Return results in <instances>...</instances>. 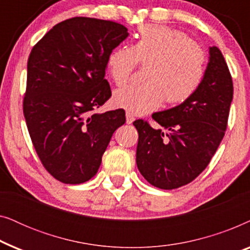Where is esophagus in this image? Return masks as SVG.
Here are the masks:
<instances>
[{"instance_id": "34e87169", "label": "esophagus", "mask_w": 250, "mask_h": 250, "mask_svg": "<svg viewBox=\"0 0 250 250\" xmlns=\"http://www.w3.org/2000/svg\"><path fill=\"white\" fill-rule=\"evenodd\" d=\"M134 115H133L131 111H126V123H127V124H132V123L134 122Z\"/></svg>"}]
</instances>
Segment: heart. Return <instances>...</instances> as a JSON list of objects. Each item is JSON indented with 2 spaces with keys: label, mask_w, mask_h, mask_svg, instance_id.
I'll use <instances>...</instances> for the list:
<instances>
[{
  "label": "heart",
  "mask_w": 250,
  "mask_h": 250,
  "mask_svg": "<svg viewBox=\"0 0 250 250\" xmlns=\"http://www.w3.org/2000/svg\"><path fill=\"white\" fill-rule=\"evenodd\" d=\"M138 63L146 64V83L117 90L112 100L119 108L143 115L158 109L164 100L180 104L192 97L204 81L207 56L183 32L146 25L133 45H119L109 53L108 73L117 86H124Z\"/></svg>",
  "instance_id": "heart-1"
}]
</instances>
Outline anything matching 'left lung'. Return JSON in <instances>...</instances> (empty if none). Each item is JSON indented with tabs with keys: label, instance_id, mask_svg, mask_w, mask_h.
Masks as SVG:
<instances>
[{
	"label": "left lung",
	"instance_id": "1",
	"mask_svg": "<svg viewBox=\"0 0 250 250\" xmlns=\"http://www.w3.org/2000/svg\"><path fill=\"white\" fill-rule=\"evenodd\" d=\"M233 83L224 57L209 47V62L192 97L152 114L160 127L133 123L139 133L136 165L153 187L172 190L192 182L209 164L225 134Z\"/></svg>",
	"mask_w": 250,
	"mask_h": 250
}]
</instances>
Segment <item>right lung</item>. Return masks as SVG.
Here are the masks:
<instances>
[{"instance_id":"obj_1","label":"right lung","mask_w":250,"mask_h":250,"mask_svg":"<svg viewBox=\"0 0 250 250\" xmlns=\"http://www.w3.org/2000/svg\"><path fill=\"white\" fill-rule=\"evenodd\" d=\"M128 36L121 23L75 17L57 23L32 49L23 116L37 156L60 182L91 180L124 109L93 114L111 97L109 53Z\"/></svg>"}]
</instances>
